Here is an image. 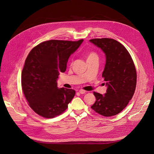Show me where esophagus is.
Returning <instances> with one entry per match:
<instances>
[{"label": "esophagus", "instance_id": "1", "mask_svg": "<svg viewBox=\"0 0 154 154\" xmlns=\"http://www.w3.org/2000/svg\"><path fill=\"white\" fill-rule=\"evenodd\" d=\"M79 93L80 94H85V92H86V91H84V90H83V89H80V90H79Z\"/></svg>", "mask_w": 154, "mask_h": 154}]
</instances>
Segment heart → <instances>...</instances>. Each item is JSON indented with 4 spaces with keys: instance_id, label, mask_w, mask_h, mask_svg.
I'll use <instances>...</instances> for the list:
<instances>
[{
    "instance_id": "obj_1",
    "label": "heart",
    "mask_w": 154,
    "mask_h": 154,
    "mask_svg": "<svg viewBox=\"0 0 154 154\" xmlns=\"http://www.w3.org/2000/svg\"><path fill=\"white\" fill-rule=\"evenodd\" d=\"M98 59V55L95 52H91L87 55V59Z\"/></svg>"
}]
</instances>
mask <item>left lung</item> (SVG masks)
Wrapping results in <instances>:
<instances>
[{"label": "left lung", "mask_w": 154, "mask_h": 154, "mask_svg": "<svg viewBox=\"0 0 154 154\" xmlns=\"http://www.w3.org/2000/svg\"><path fill=\"white\" fill-rule=\"evenodd\" d=\"M90 42L106 55L102 77L107 87L104 95L94 92L96 101L91 108L105 117L116 116L125 108L135 92L137 72L134 63L126 48L114 39L94 38Z\"/></svg>", "instance_id": "1"}]
</instances>
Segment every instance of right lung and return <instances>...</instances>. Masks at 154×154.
<instances>
[{"instance_id": "1", "label": "right lung", "mask_w": 154, "mask_h": 154, "mask_svg": "<svg viewBox=\"0 0 154 154\" xmlns=\"http://www.w3.org/2000/svg\"><path fill=\"white\" fill-rule=\"evenodd\" d=\"M50 40L39 44L29 52L22 72V88L30 107L45 118H54L68 108L75 91L58 88L57 80L66 70L71 54L83 42Z\"/></svg>"}]
</instances>
